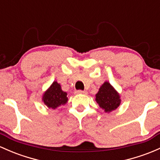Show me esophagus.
Returning <instances> with one entry per match:
<instances>
[{"label":"esophagus","instance_id":"1","mask_svg":"<svg viewBox=\"0 0 160 160\" xmlns=\"http://www.w3.org/2000/svg\"><path fill=\"white\" fill-rule=\"evenodd\" d=\"M77 94H87V91H83V90H78L76 91Z\"/></svg>","mask_w":160,"mask_h":160}]
</instances>
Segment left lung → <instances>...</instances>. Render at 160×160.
I'll use <instances>...</instances> for the list:
<instances>
[{
  "instance_id": "8db88e82",
  "label": "left lung",
  "mask_w": 160,
  "mask_h": 160,
  "mask_svg": "<svg viewBox=\"0 0 160 160\" xmlns=\"http://www.w3.org/2000/svg\"><path fill=\"white\" fill-rule=\"evenodd\" d=\"M96 101L102 109L106 113L115 111L121 105V96L108 81L100 87L96 94Z\"/></svg>"
}]
</instances>
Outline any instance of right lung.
Returning a JSON list of instances; mask_svg holds the SVG:
<instances>
[{"label":"right lung","mask_w":160,"mask_h":160,"mask_svg":"<svg viewBox=\"0 0 160 160\" xmlns=\"http://www.w3.org/2000/svg\"><path fill=\"white\" fill-rule=\"evenodd\" d=\"M68 93L61 89L60 83L54 81L42 95V102L48 108L56 109L68 101Z\"/></svg>","instance_id":"right-lung-1"}]
</instances>
